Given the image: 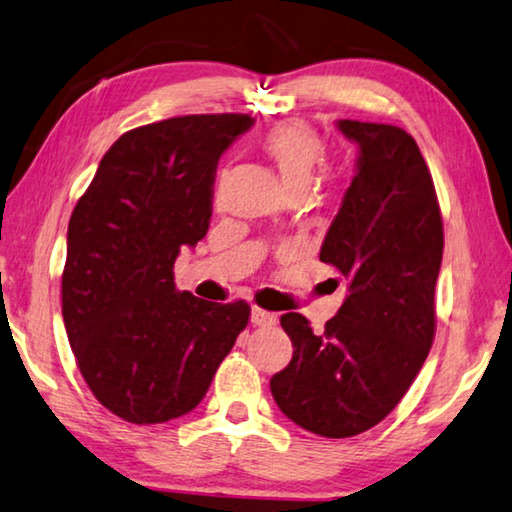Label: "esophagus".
I'll return each instance as SVG.
<instances>
[{"instance_id":"34e87169","label":"esophagus","mask_w":512,"mask_h":512,"mask_svg":"<svg viewBox=\"0 0 512 512\" xmlns=\"http://www.w3.org/2000/svg\"><path fill=\"white\" fill-rule=\"evenodd\" d=\"M251 324L256 326H272L276 324V315L274 313H267L263 308H251Z\"/></svg>"}]
</instances>
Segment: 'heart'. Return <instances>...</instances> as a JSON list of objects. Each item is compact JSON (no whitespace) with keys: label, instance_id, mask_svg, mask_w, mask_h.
I'll list each match as a JSON object with an SVG mask.
<instances>
[{"label":"heart","instance_id":"b5f03b06","mask_svg":"<svg viewBox=\"0 0 512 512\" xmlns=\"http://www.w3.org/2000/svg\"><path fill=\"white\" fill-rule=\"evenodd\" d=\"M258 149L276 167L290 192L311 186L317 167L324 163L320 133L301 120H288L267 129L258 140Z\"/></svg>","mask_w":512,"mask_h":512}]
</instances>
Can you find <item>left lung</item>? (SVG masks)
Masks as SVG:
<instances>
[{"mask_svg": "<svg viewBox=\"0 0 512 512\" xmlns=\"http://www.w3.org/2000/svg\"><path fill=\"white\" fill-rule=\"evenodd\" d=\"M338 129L358 145L356 174L320 261L338 267L349 295L322 333L304 315H281L295 351L270 379L281 413L324 438L372 429L422 370L445 247L431 172L413 136L358 120H338Z\"/></svg>", "mask_w": 512, "mask_h": 512, "instance_id": "obj_1", "label": "left lung"}]
</instances>
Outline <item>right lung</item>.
<instances>
[{"label":"right lung","mask_w":512,"mask_h":512,"mask_svg":"<svg viewBox=\"0 0 512 512\" xmlns=\"http://www.w3.org/2000/svg\"><path fill=\"white\" fill-rule=\"evenodd\" d=\"M240 113L183 115L127 131L104 154L67 226L63 322L92 395L131 424L204 399L249 322L174 286L181 247L206 236L217 161L251 129Z\"/></svg>","instance_id":"obj_1"}]
</instances>
